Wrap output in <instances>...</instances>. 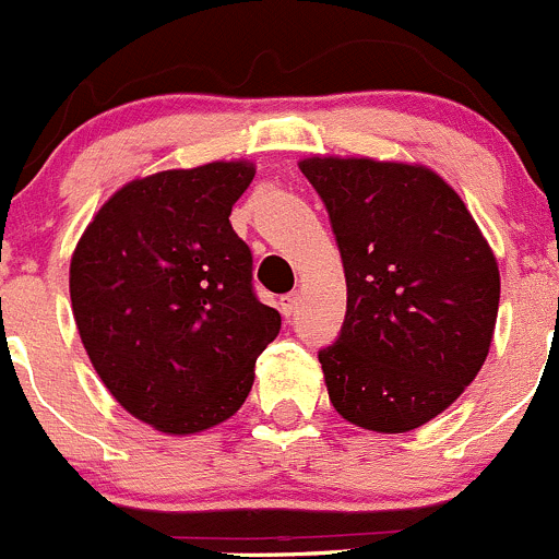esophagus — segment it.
<instances>
[{"label": "esophagus", "instance_id": "esophagus-1", "mask_svg": "<svg viewBox=\"0 0 559 559\" xmlns=\"http://www.w3.org/2000/svg\"><path fill=\"white\" fill-rule=\"evenodd\" d=\"M297 308H300V297H297V295L281 297V313H284L286 319H292V316L297 313Z\"/></svg>", "mask_w": 559, "mask_h": 559}]
</instances>
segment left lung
I'll list each match as a JSON object with an SVG mask.
<instances>
[{
  "label": "left lung",
  "instance_id": "1",
  "mask_svg": "<svg viewBox=\"0 0 559 559\" xmlns=\"http://www.w3.org/2000/svg\"><path fill=\"white\" fill-rule=\"evenodd\" d=\"M330 213L346 319L321 348L330 403L352 425L408 432L476 379L492 343L500 273L460 194L421 165L300 162Z\"/></svg>",
  "mask_w": 559,
  "mask_h": 559
}]
</instances>
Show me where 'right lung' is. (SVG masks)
Listing matches in <instances>:
<instances>
[{
    "label": "right lung",
    "instance_id": "right-lung-1",
    "mask_svg": "<svg viewBox=\"0 0 559 559\" xmlns=\"http://www.w3.org/2000/svg\"><path fill=\"white\" fill-rule=\"evenodd\" d=\"M251 162L165 170L118 189L70 262L78 332L132 416L191 436L238 414L281 316L257 300L251 248L229 224Z\"/></svg>",
    "mask_w": 559,
    "mask_h": 559
}]
</instances>
